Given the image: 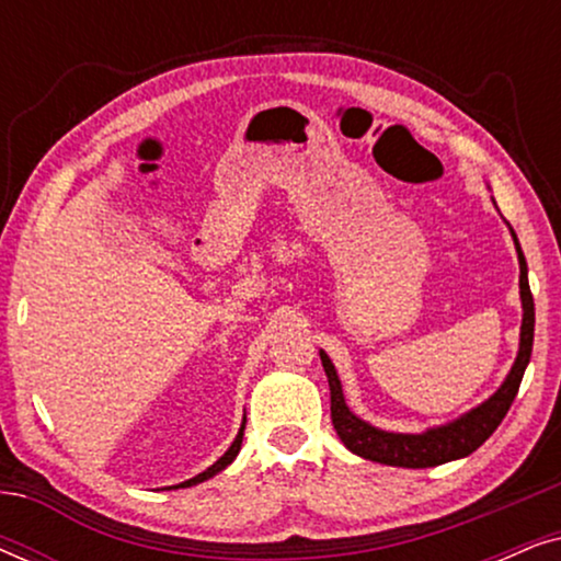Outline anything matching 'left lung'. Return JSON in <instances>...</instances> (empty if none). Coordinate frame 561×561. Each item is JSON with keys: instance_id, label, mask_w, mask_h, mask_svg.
I'll use <instances>...</instances> for the list:
<instances>
[{"instance_id": "8db88e82", "label": "left lung", "mask_w": 561, "mask_h": 561, "mask_svg": "<svg viewBox=\"0 0 561 561\" xmlns=\"http://www.w3.org/2000/svg\"><path fill=\"white\" fill-rule=\"evenodd\" d=\"M495 204V198H493ZM508 225V221H505ZM511 229L513 244H516L518 252V288H520V309H524V319H520V340H518V355L516 363L511 365V373L505 375L501 388L495 390L488 401L474 405L462 416L449 421V424L432 426L426 432L419 434H398V432H386V428H378L367 424L365 419H359L357 413L350 411L347 401H344L342 380L336 375V367L324 350H319L321 365H324V373L329 378V393H332V424L336 428V436H340L344 447H347L352 455L370 459V462L390 465V467H411V470H421V467H436L444 462H451V459H462L472 455L480 444H485L490 434L501 426V421L508 413L513 398L518 393L520 380H524V373L528 367V359H531L534 350V296L531 288H528V265L524 257V250H520L518 237Z\"/></svg>"}]
</instances>
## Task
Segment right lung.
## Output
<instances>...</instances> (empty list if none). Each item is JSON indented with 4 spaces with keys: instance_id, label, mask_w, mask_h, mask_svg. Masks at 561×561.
<instances>
[{
    "instance_id": "add662e5",
    "label": "right lung",
    "mask_w": 561,
    "mask_h": 561,
    "mask_svg": "<svg viewBox=\"0 0 561 561\" xmlns=\"http://www.w3.org/2000/svg\"><path fill=\"white\" fill-rule=\"evenodd\" d=\"M244 421L248 419H242V426H240V432H237V436H234V442L229 444V449L225 451V455H221L217 462H214L211 467H206L204 472H198L196 478H191V480H186V482H179V485H173V488H191V485H198V482H204V480H209V478H214V474L217 472H221L225 470V467H229L234 462V457L240 455V447H242V434H244Z\"/></svg>"
}]
</instances>
